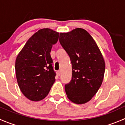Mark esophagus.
I'll return each mask as SVG.
<instances>
[{"mask_svg": "<svg viewBox=\"0 0 125 125\" xmlns=\"http://www.w3.org/2000/svg\"><path fill=\"white\" fill-rule=\"evenodd\" d=\"M60 74H61V71H60V70L58 71H57V75H60Z\"/></svg>", "mask_w": 125, "mask_h": 125, "instance_id": "esophagus-1", "label": "esophagus"}]
</instances>
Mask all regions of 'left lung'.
Returning <instances> with one entry per match:
<instances>
[{"mask_svg":"<svg viewBox=\"0 0 125 125\" xmlns=\"http://www.w3.org/2000/svg\"><path fill=\"white\" fill-rule=\"evenodd\" d=\"M59 42L72 64V79L65 86L68 98L75 104L86 103L103 82L105 62L101 51L93 37L80 28L60 33Z\"/></svg>","mask_w":125,"mask_h":125,"instance_id":"left-lung-1","label":"left lung"}]
</instances>
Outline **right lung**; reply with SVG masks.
I'll return each mask as SVG.
<instances>
[{"label": "right lung", "mask_w": 125, "mask_h": 125, "mask_svg": "<svg viewBox=\"0 0 125 125\" xmlns=\"http://www.w3.org/2000/svg\"><path fill=\"white\" fill-rule=\"evenodd\" d=\"M59 32L39 30L28 39L17 55L15 64L17 83L27 99L37 102L46 97L55 79L50 52Z\"/></svg>", "instance_id": "add662e5"}]
</instances>
